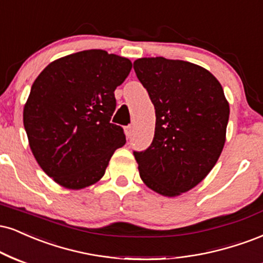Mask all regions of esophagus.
Returning <instances> with one entry per match:
<instances>
[{"label": "esophagus", "instance_id": "1", "mask_svg": "<svg viewBox=\"0 0 263 263\" xmlns=\"http://www.w3.org/2000/svg\"><path fill=\"white\" fill-rule=\"evenodd\" d=\"M125 134H126V136H127V138H131L132 134H134V127H132V126H126Z\"/></svg>", "mask_w": 263, "mask_h": 263}]
</instances>
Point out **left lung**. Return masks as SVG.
Here are the masks:
<instances>
[{
  "label": "left lung",
  "mask_w": 263,
  "mask_h": 263,
  "mask_svg": "<svg viewBox=\"0 0 263 263\" xmlns=\"http://www.w3.org/2000/svg\"><path fill=\"white\" fill-rule=\"evenodd\" d=\"M134 68L156 109L153 142L134 152L138 172L151 190L175 197L216 165L226 143L229 103L217 78L195 63L143 58Z\"/></svg>",
  "instance_id": "obj_1"
}]
</instances>
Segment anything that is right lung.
I'll return each mask as SVG.
<instances>
[{"label": "right lung", "instance_id": "add662e5", "mask_svg": "<svg viewBox=\"0 0 263 263\" xmlns=\"http://www.w3.org/2000/svg\"><path fill=\"white\" fill-rule=\"evenodd\" d=\"M132 62L104 50H84L46 66L31 85L23 123L34 158L62 187L81 190L103 178L110 158L126 143L110 122L116 87Z\"/></svg>", "mask_w": 263, "mask_h": 263}]
</instances>
